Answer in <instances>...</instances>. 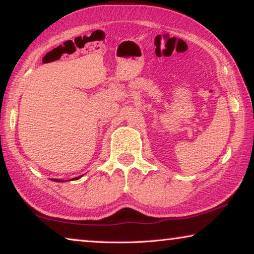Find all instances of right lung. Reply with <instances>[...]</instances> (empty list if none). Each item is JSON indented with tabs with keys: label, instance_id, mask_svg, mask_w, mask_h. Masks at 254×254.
<instances>
[{
	"label": "right lung",
	"instance_id": "right-lung-1",
	"mask_svg": "<svg viewBox=\"0 0 254 254\" xmlns=\"http://www.w3.org/2000/svg\"><path fill=\"white\" fill-rule=\"evenodd\" d=\"M81 177V176H79V177H76V178H72V179H70V180H77V179H79ZM55 182H60V183H63V182H65V180H62V179H54Z\"/></svg>",
	"mask_w": 254,
	"mask_h": 254
}]
</instances>
